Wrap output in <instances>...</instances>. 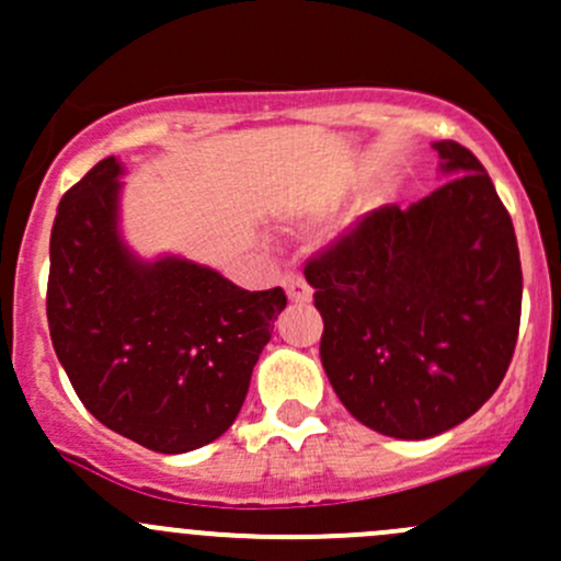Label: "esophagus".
<instances>
[{"label": "esophagus", "instance_id": "1", "mask_svg": "<svg viewBox=\"0 0 561 561\" xmlns=\"http://www.w3.org/2000/svg\"><path fill=\"white\" fill-rule=\"evenodd\" d=\"M282 285H285L287 298H290L293 305H307L312 298V287L298 274H285L282 276Z\"/></svg>", "mask_w": 561, "mask_h": 561}]
</instances>
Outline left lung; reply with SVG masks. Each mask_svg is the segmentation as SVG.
Masks as SVG:
<instances>
[{"instance_id":"left-lung-1","label":"left lung","mask_w":561,"mask_h":561,"mask_svg":"<svg viewBox=\"0 0 561 561\" xmlns=\"http://www.w3.org/2000/svg\"><path fill=\"white\" fill-rule=\"evenodd\" d=\"M432 149L451 180L407 209H374L305 268L337 399L399 439L468 421L499 390L520 329L510 213L473 151L454 140Z\"/></svg>"}]
</instances>
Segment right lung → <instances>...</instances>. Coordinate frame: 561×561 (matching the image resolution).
I'll list each match as a JSON object with an SVG mask.
<instances>
[{
    "label": "right lung",
    "mask_w": 561,
    "mask_h": 561,
    "mask_svg": "<svg viewBox=\"0 0 561 561\" xmlns=\"http://www.w3.org/2000/svg\"><path fill=\"white\" fill-rule=\"evenodd\" d=\"M122 174L107 157L60 198L51 345L99 423L149 451L185 454L234 423L287 296L243 290L182 256H135L118 229Z\"/></svg>",
    "instance_id": "obj_1"
}]
</instances>
